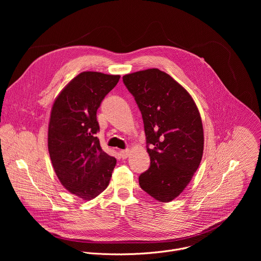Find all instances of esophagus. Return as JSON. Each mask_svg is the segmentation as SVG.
<instances>
[{
  "mask_svg": "<svg viewBox=\"0 0 261 261\" xmlns=\"http://www.w3.org/2000/svg\"><path fill=\"white\" fill-rule=\"evenodd\" d=\"M129 154H130V151L128 150V148H126V150H122V151L120 152V155H121V157H122L123 159L127 158V157L129 156Z\"/></svg>",
  "mask_w": 261,
  "mask_h": 261,
  "instance_id": "esophagus-1",
  "label": "esophagus"
}]
</instances>
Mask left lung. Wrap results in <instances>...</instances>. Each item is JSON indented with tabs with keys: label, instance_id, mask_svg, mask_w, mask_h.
Listing matches in <instances>:
<instances>
[{
	"label": "left lung",
	"instance_id": "left-lung-1",
	"mask_svg": "<svg viewBox=\"0 0 261 261\" xmlns=\"http://www.w3.org/2000/svg\"><path fill=\"white\" fill-rule=\"evenodd\" d=\"M123 82L141 111L151 158L139 185L156 200L169 202L187 187L202 158L198 108L190 94L159 69L127 74Z\"/></svg>",
	"mask_w": 261,
	"mask_h": 261
}]
</instances>
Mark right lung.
I'll list each match as a JSON object with an SVG mask.
<instances>
[{
	"label": "right lung",
	"mask_w": 261,
	"mask_h": 261,
	"mask_svg": "<svg viewBox=\"0 0 261 261\" xmlns=\"http://www.w3.org/2000/svg\"><path fill=\"white\" fill-rule=\"evenodd\" d=\"M120 75L86 71L74 77L56 98L48 124V152L64 187L83 200L103 192L117 164L96 136L97 109L119 83Z\"/></svg>",
	"instance_id": "1"
}]
</instances>
